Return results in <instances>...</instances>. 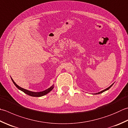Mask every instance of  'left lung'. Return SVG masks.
<instances>
[{
	"label": "left lung",
	"mask_w": 128,
	"mask_h": 128,
	"mask_svg": "<svg viewBox=\"0 0 128 128\" xmlns=\"http://www.w3.org/2000/svg\"><path fill=\"white\" fill-rule=\"evenodd\" d=\"M112 85H113V84H112V85H111L109 87H108V88H106V89H104V90H102V91H101V92H98V93H96V94H100V93H102V92H105V91H106V90H108V89H109L110 88L112 87Z\"/></svg>",
	"instance_id": "obj_1"
}]
</instances>
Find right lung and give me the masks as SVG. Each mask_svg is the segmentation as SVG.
Listing matches in <instances>:
<instances>
[{
    "label": "right lung",
    "mask_w": 128,
    "mask_h": 128,
    "mask_svg": "<svg viewBox=\"0 0 128 128\" xmlns=\"http://www.w3.org/2000/svg\"><path fill=\"white\" fill-rule=\"evenodd\" d=\"M11 79L12 80V82H13L14 84L16 86L18 89H19V90H22V92H23L24 93H26L28 95H29V96H32L39 97V96H45V95L47 94L48 93V92H50L52 91V89L54 88V86H52L51 87H50L49 88L47 89L46 90H44V91L40 92H33L28 90H26V89H25L22 88H21V87H20L19 86H18V85L16 83V82H14V80H12V78H11Z\"/></svg>",
    "instance_id": "right-lung-1"
}]
</instances>
